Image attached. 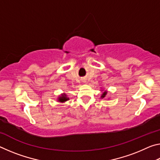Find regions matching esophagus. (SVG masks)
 <instances>
[{"instance_id":"esophagus-1","label":"esophagus","mask_w":160,"mask_h":160,"mask_svg":"<svg viewBox=\"0 0 160 160\" xmlns=\"http://www.w3.org/2000/svg\"><path fill=\"white\" fill-rule=\"evenodd\" d=\"M83 82H85H85H86V80H83Z\"/></svg>"}]
</instances>
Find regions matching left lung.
<instances>
[{
	"instance_id": "8db88e82",
	"label": "left lung",
	"mask_w": 160,
	"mask_h": 160,
	"mask_svg": "<svg viewBox=\"0 0 160 160\" xmlns=\"http://www.w3.org/2000/svg\"><path fill=\"white\" fill-rule=\"evenodd\" d=\"M102 92V95H101V98L102 99H104V98H105V97L107 96V90H101Z\"/></svg>"
}]
</instances>
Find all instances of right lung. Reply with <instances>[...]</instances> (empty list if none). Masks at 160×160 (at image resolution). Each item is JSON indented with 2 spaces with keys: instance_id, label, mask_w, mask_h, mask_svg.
<instances>
[{
  "instance_id": "right-lung-1",
  "label": "right lung",
  "mask_w": 160,
  "mask_h": 160,
  "mask_svg": "<svg viewBox=\"0 0 160 160\" xmlns=\"http://www.w3.org/2000/svg\"><path fill=\"white\" fill-rule=\"evenodd\" d=\"M69 99H70L69 97H68L67 94L66 93H63L61 94L60 96H58V97L57 98V101L61 103H64L67 101H68Z\"/></svg>"
}]
</instances>
